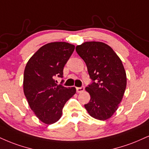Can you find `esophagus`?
Masks as SVG:
<instances>
[{
  "mask_svg": "<svg viewBox=\"0 0 149 149\" xmlns=\"http://www.w3.org/2000/svg\"><path fill=\"white\" fill-rule=\"evenodd\" d=\"M85 90V87H77L76 88V91L78 93H82L84 92Z\"/></svg>",
  "mask_w": 149,
  "mask_h": 149,
  "instance_id": "obj_1",
  "label": "esophagus"
}]
</instances>
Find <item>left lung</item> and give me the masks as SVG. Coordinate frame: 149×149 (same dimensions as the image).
I'll return each mask as SVG.
<instances>
[{
	"label": "left lung",
	"mask_w": 149,
	"mask_h": 149,
	"mask_svg": "<svg viewBox=\"0 0 149 149\" xmlns=\"http://www.w3.org/2000/svg\"><path fill=\"white\" fill-rule=\"evenodd\" d=\"M76 51L85 61L93 82L85 88L90 101L85 107L96 119L107 120L119 107L126 90V73L121 59L112 48L101 42H86Z\"/></svg>",
	"instance_id": "8db88e82"
}]
</instances>
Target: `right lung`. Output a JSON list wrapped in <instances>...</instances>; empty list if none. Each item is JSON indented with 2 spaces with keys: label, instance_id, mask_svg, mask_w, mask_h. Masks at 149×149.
<instances>
[{
  "label": "right lung",
  "instance_id": "add662e5",
  "mask_svg": "<svg viewBox=\"0 0 149 149\" xmlns=\"http://www.w3.org/2000/svg\"><path fill=\"white\" fill-rule=\"evenodd\" d=\"M75 46L67 42H51L43 46L27 62L23 75V92L28 105L46 124L57 122L62 109L76 94L75 87L55 83V76L63 77V69Z\"/></svg>",
  "mask_w": 149,
  "mask_h": 149
}]
</instances>
